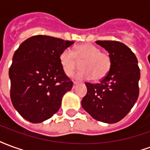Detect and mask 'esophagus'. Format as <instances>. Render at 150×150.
<instances>
[{
	"instance_id": "obj_1",
	"label": "esophagus",
	"mask_w": 150,
	"mask_h": 150,
	"mask_svg": "<svg viewBox=\"0 0 150 150\" xmlns=\"http://www.w3.org/2000/svg\"><path fill=\"white\" fill-rule=\"evenodd\" d=\"M77 84H78V82H76V81L73 82V88H75Z\"/></svg>"
}]
</instances>
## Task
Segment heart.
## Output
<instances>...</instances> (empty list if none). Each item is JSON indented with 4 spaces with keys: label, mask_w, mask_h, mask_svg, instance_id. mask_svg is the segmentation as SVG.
Returning a JSON list of instances; mask_svg holds the SVG:
<instances>
[{
    "label": "heart",
    "mask_w": 150,
    "mask_h": 150,
    "mask_svg": "<svg viewBox=\"0 0 150 150\" xmlns=\"http://www.w3.org/2000/svg\"><path fill=\"white\" fill-rule=\"evenodd\" d=\"M81 62V71L75 75L78 79L100 80L104 78L111 68V58L106 52H101L97 46L85 43L75 46L72 52L66 49L59 55V62L66 75L71 76L74 73L77 62Z\"/></svg>",
    "instance_id": "1"
}]
</instances>
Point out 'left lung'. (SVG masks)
Masks as SVG:
<instances>
[{
  "label": "left lung",
  "instance_id": "left-lung-1",
  "mask_svg": "<svg viewBox=\"0 0 150 150\" xmlns=\"http://www.w3.org/2000/svg\"><path fill=\"white\" fill-rule=\"evenodd\" d=\"M96 42L108 52L112 64L109 72L99 83H85L88 92L82 100V107L94 119L114 124L129 112L138 99V62L134 53L124 43Z\"/></svg>",
  "mask_w": 150,
  "mask_h": 150
}]
</instances>
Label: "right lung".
Here are the masks:
<instances>
[{
	"mask_svg": "<svg viewBox=\"0 0 150 150\" xmlns=\"http://www.w3.org/2000/svg\"><path fill=\"white\" fill-rule=\"evenodd\" d=\"M74 43L57 38L36 35L15 51L8 75L12 104L24 119L41 123L61 107L73 83L59 62L60 54Z\"/></svg>",
	"mask_w": 150,
	"mask_h": 150,
	"instance_id": "obj_1",
	"label": "right lung"
}]
</instances>
